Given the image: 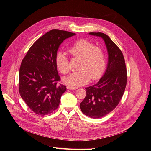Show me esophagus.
I'll list each match as a JSON object with an SVG mask.
<instances>
[{"instance_id": "esophagus-1", "label": "esophagus", "mask_w": 151, "mask_h": 151, "mask_svg": "<svg viewBox=\"0 0 151 151\" xmlns=\"http://www.w3.org/2000/svg\"><path fill=\"white\" fill-rule=\"evenodd\" d=\"M67 88V89H69V90H76V87H73V86H68Z\"/></svg>"}]
</instances>
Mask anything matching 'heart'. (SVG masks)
<instances>
[{
    "label": "heart",
    "instance_id": "b5f03b06",
    "mask_svg": "<svg viewBox=\"0 0 151 151\" xmlns=\"http://www.w3.org/2000/svg\"><path fill=\"white\" fill-rule=\"evenodd\" d=\"M73 58H80L79 70L73 72L63 79L65 83L79 86L87 83L91 80L98 79L102 76L106 67V58L104 50L86 39H81L74 42L68 49ZM55 63L60 72L67 74L70 71L69 60L66 55L58 52L55 57Z\"/></svg>",
    "mask_w": 151,
    "mask_h": 151
}]
</instances>
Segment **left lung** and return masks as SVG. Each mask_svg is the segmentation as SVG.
<instances>
[{"label": "left lung", "instance_id": "1", "mask_svg": "<svg viewBox=\"0 0 151 151\" xmlns=\"http://www.w3.org/2000/svg\"><path fill=\"white\" fill-rule=\"evenodd\" d=\"M101 37L108 52V63L105 74L97 83L86 87V96L80 108L88 117L98 119L112 111L119 104L127 84V69L123 53L106 34L90 32Z\"/></svg>", "mask_w": 151, "mask_h": 151}]
</instances>
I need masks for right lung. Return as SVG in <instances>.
Returning <instances> with one entry per match:
<instances>
[{"label":"right lung","mask_w":151,"mask_h":151,"mask_svg":"<svg viewBox=\"0 0 151 151\" xmlns=\"http://www.w3.org/2000/svg\"><path fill=\"white\" fill-rule=\"evenodd\" d=\"M75 34L52 29L39 37L22 60L19 93L28 106L39 115H47L58 107L65 85L58 83L55 57L63 42Z\"/></svg>","instance_id":"obj_1"}]
</instances>
